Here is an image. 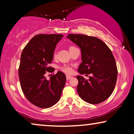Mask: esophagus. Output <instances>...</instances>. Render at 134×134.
<instances>
[{
    "label": "esophagus",
    "instance_id": "obj_1",
    "mask_svg": "<svg viewBox=\"0 0 134 134\" xmlns=\"http://www.w3.org/2000/svg\"><path fill=\"white\" fill-rule=\"evenodd\" d=\"M72 77V76H69V75H66V79L67 80H69L70 79H71Z\"/></svg>",
    "mask_w": 134,
    "mask_h": 134
}]
</instances>
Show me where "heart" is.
<instances>
[{
    "instance_id": "b5f03b06",
    "label": "heart",
    "mask_w": 134,
    "mask_h": 134,
    "mask_svg": "<svg viewBox=\"0 0 134 134\" xmlns=\"http://www.w3.org/2000/svg\"><path fill=\"white\" fill-rule=\"evenodd\" d=\"M73 46H71L69 47V49L71 48V47H72ZM56 54L55 53L54 54V55L55 56ZM62 70L63 71V72H65L66 73H67V74H71V73L72 72V68L70 66H63V67L62 68Z\"/></svg>"
}]
</instances>
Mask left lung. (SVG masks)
<instances>
[{
    "label": "left lung",
    "mask_w": 134,
    "mask_h": 134,
    "mask_svg": "<svg viewBox=\"0 0 134 134\" xmlns=\"http://www.w3.org/2000/svg\"><path fill=\"white\" fill-rule=\"evenodd\" d=\"M81 49L80 74H90L89 79L77 76V90L83 100L98 104L105 100L114 90L118 70L112 52L101 40L94 36L69 34L66 36ZM85 75V76H86Z\"/></svg>",
    "instance_id": "8db88e82"
}]
</instances>
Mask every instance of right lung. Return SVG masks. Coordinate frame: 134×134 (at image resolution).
Instances as JSON below:
<instances>
[{
	"instance_id": "right-lung-1",
	"label": "right lung",
	"mask_w": 134,
	"mask_h": 134,
	"mask_svg": "<svg viewBox=\"0 0 134 134\" xmlns=\"http://www.w3.org/2000/svg\"><path fill=\"white\" fill-rule=\"evenodd\" d=\"M63 35L40 34L33 37L22 52L19 67L20 84L26 98L38 107H51L61 97L65 85L66 76L58 71L47 80L46 72H54L49 66L56 45Z\"/></svg>"
}]
</instances>
